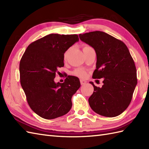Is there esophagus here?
Masks as SVG:
<instances>
[{
  "label": "esophagus",
  "mask_w": 149,
  "mask_h": 149,
  "mask_svg": "<svg viewBox=\"0 0 149 149\" xmlns=\"http://www.w3.org/2000/svg\"><path fill=\"white\" fill-rule=\"evenodd\" d=\"M80 83H81V85H84L86 83V81H84V80H83V79H81L80 80Z\"/></svg>",
  "instance_id": "esophagus-1"
}]
</instances>
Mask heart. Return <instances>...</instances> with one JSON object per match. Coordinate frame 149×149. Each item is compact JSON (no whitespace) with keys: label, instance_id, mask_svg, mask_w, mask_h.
I'll return each mask as SVG.
<instances>
[{"label":"heart","instance_id":"b5f03b06","mask_svg":"<svg viewBox=\"0 0 149 149\" xmlns=\"http://www.w3.org/2000/svg\"><path fill=\"white\" fill-rule=\"evenodd\" d=\"M90 47L88 45H84L83 47V50L87 48V47ZM66 56H67V52H66L64 54V59L65 60L66 59ZM73 74L76 75L77 77H79L81 78H84L86 77V72L83 69H81V68H77V69H75V70L73 72Z\"/></svg>","mask_w":149,"mask_h":149}]
</instances>
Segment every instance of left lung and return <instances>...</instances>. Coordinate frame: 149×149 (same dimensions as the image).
I'll return each instance as SVG.
<instances>
[{
	"mask_svg": "<svg viewBox=\"0 0 149 149\" xmlns=\"http://www.w3.org/2000/svg\"><path fill=\"white\" fill-rule=\"evenodd\" d=\"M97 54L93 79L103 78L102 88L93 86L88 102L95 112L106 117L118 116L127 108L137 84L136 68L127 47L102 31L79 34Z\"/></svg>",
	"mask_w": 149,
	"mask_h": 149,
	"instance_id": "obj_1",
	"label": "left lung"
}]
</instances>
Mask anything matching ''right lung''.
I'll use <instances>...</instances> for the list:
<instances>
[{"instance_id":"right-lung-1","label":"right lung","mask_w":149,"mask_h":149,"mask_svg":"<svg viewBox=\"0 0 149 149\" xmlns=\"http://www.w3.org/2000/svg\"><path fill=\"white\" fill-rule=\"evenodd\" d=\"M78 41L77 34H50L31 43L22 57L21 86L31 109L43 118H58L71 109L79 79L68 75L64 83H56L54 78L64 66L65 52Z\"/></svg>"}]
</instances>
